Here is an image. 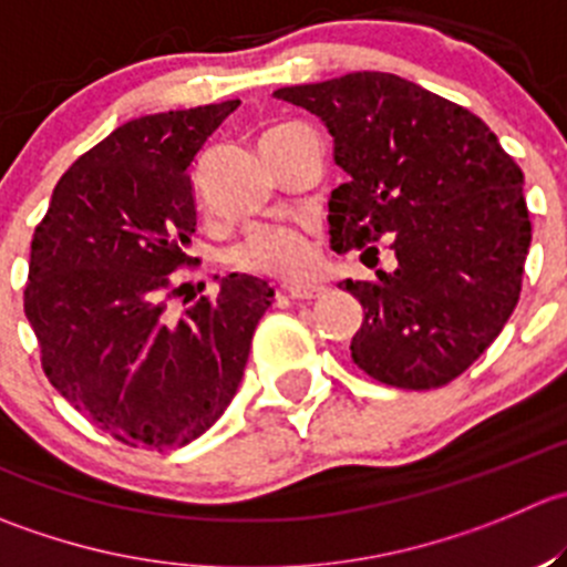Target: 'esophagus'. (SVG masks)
<instances>
[{
    "label": "esophagus",
    "instance_id": "esophagus-1",
    "mask_svg": "<svg viewBox=\"0 0 567 567\" xmlns=\"http://www.w3.org/2000/svg\"><path fill=\"white\" fill-rule=\"evenodd\" d=\"M288 296L293 301H312V299H321L323 288L321 285H290Z\"/></svg>",
    "mask_w": 567,
    "mask_h": 567
}]
</instances>
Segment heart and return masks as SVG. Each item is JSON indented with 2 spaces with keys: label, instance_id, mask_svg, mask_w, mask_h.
Here are the masks:
<instances>
[{
  "label": "heart",
  "instance_id": "obj_1",
  "mask_svg": "<svg viewBox=\"0 0 567 567\" xmlns=\"http://www.w3.org/2000/svg\"><path fill=\"white\" fill-rule=\"evenodd\" d=\"M290 126V124H285ZM285 126H274L266 135L285 130ZM233 262L240 271L251 274H268V277H299L310 268L312 249L310 240L301 233L288 227H262L251 233L240 246H235Z\"/></svg>",
  "mask_w": 567,
  "mask_h": 567
}]
</instances>
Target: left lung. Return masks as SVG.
<instances>
[{
  "label": "left lung",
  "instance_id": "8db88e82",
  "mask_svg": "<svg viewBox=\"0 0 567 567\" xmlns=\"http://www.w3.org/2000/svg\"><path fill=\"white\" fill-rule=\"evenodd\" d=\"M274 96L327 124L349 174L329 199L332 249L393 240L395 271L340 282L365 310L351 360L404 390L457 379L518 305L532 244L518 163L480 115L384 71Z\"/></svg>",
  "mask_w": 567,
  "mask_h": 567
}]
</instances>
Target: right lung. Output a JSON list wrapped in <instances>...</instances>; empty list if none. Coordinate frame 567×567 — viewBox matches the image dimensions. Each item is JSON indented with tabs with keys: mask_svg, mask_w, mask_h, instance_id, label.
Masks as SVG:
<instances>
[{
	"mask_svg": "<svg viewBox=\"0 0 567 567\" xmlns=\"http://www.w3.org/2000/svg\"><path fill=\"white\" fill-rule=\"evenodd\" d=\"M240 104L229 99L121 124L54 185L35 227L24 312L54 390L132 449L188 446L244 379L274 288L229 274L179 318L172 274L196 233L190 163ZM185 305V301H183Z\"/></svg>",
	"mask_w": 567,
	"mask_h": 567,
	"instance_id": "add662e5",
	"label": "right lung"
}]
</instances>
